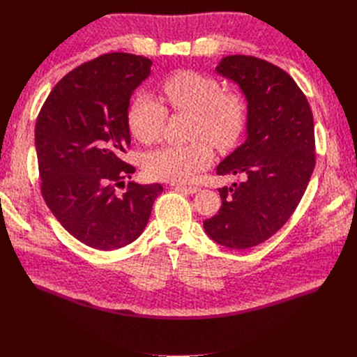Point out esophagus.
Here are the masks:
<instances>
[{"label": "esophagus", "mask_w": 357, "mask_h": 357, "mask_svg": "<svg viewBox=\"0 0 357 357\" xmlns=\"http://www.w3.org/2000/svg\"><path fill=\"white\" fill-rule=\"evenodd\" d=\"M177 190H181L185 193H189V195H193V193H197L199 190L198 186H185V185H176L174 186Z\"/></svg>", "instance_id": "esophagus-1"}]
</instances>
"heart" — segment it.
I'll return each instance as SVG.
<instances>
[{
    "label": "heart",
    "instance_id": "obj_1",
    "mask_svg": "<svg viewBox=\"0 0 357 357\" xmlns=\"http://www.w3.org/2000/svg\"><path fill=\"white\" fill-rule=\"evenodd\" d=\"M160 92L171 110L193 113L192 137L197 139L185 146L153 150L144 159V169L156 180L190 181L213 162L211 143L220 150H229L240 142L247 123L244 100L235 92H222L214 77L193 70L171 74L162 82ZM165 121V107L146 93L137 95L129 105V128L143 144L158 142Z\"/></svg>",
    "mask_w": 357,
    "mask_h": 357
}]
</instances>
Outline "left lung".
I'll return each mask as SVG.
<instances>
[{
  "label": "left lung",
  "instance_id": "left-lung-1",
  "mask_svg": "<svg viewBox=\"0 0 357 357\" xmlns=\"http://www.w3.org/2000/svg\"><path fill=\"white\" fill-rule=\"evenodd\" d=\"M215 73L240 86L247 101V138L218 167L240 183L219 189L218 214L204 222L213 241L244 250L266 241L290 219L316 165L314 122L295 80L255 56L223 58Z\"/></svg>",
  "mask_w": 357,
  "mask_h": 357
}]
</instances>
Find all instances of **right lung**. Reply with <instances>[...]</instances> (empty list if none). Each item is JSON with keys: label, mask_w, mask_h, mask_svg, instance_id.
<instances>
[{"label": "right lung", "mask_w": 357, "mask_h": 357, "mask_svg": "<svg viewBox=\"0 0 357 357\" xmlns=\"http://www.w3.org/2000/svg\"><path fill=\"white\" fill-rule=\"evenodd\" d=\"M152 61L105 53L70 71L43 104L36 123L41 193L74 238L96 250H116L143 234L159 183L129 181L135 168L123 153L131 146V95L150 75Z\"/></svg>", "instance_id": "obj_1"}]
</instances>
